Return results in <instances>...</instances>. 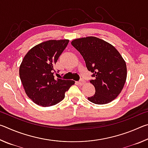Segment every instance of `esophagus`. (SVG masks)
<instances>
[{"instance_id": "esophagus-1", "label": "esophagus", "mask_w": 148, "mask_h": 148, "mask_svg": "<svg viewBox=\"0 0 148 148\" xmlns=\"http://www.w3.org/2000/svg\"><path fill=\"white\" fill-rule=\"evenodd\" d=\"M85 82H85L84 79H81L79 82H77V84L80 85V86H82V85H84L85 84Z\"/></svg>"}]
</instances>
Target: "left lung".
Returning <instances> with one entry per match:
<instances>
[{
	"label": "left lung",
	"instance_id": "8db88e82",
	"mask_svg": "<svg viewBox=\"0 0 148 148\" xmlns=\"http://www.w3.org/2000/svg\"><path fill=\"white\" fill-rule=\"evenodd\" d=\"M71 44L82 55L94 79L90 83L95 94L87 99L97 104H108L121 92L127 79V65L116 47L95 36L74 39Z\"/></svg>",
	"mask_w": 148,
	"mask_h": 148
}]
</instances>
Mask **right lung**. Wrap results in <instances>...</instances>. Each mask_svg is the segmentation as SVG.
Masks as SVG:
<instances>
[{"label": "right lung", "instance_id": "1", "mask_svg": "<svg viewBox=\"0 0 148 148\" xmlns=\"http://www.w3.org/2000/svg\"><path fill=\"white\" fill-rule=\"evenodd\" d=\"M69 40H50L29 50L19 66V77L25 91L35 104L48 107L63 100L73 80L54 79L55 65Z\"/></svg>", "mask_w": 148, "mask_h": 148}]
</instances>
